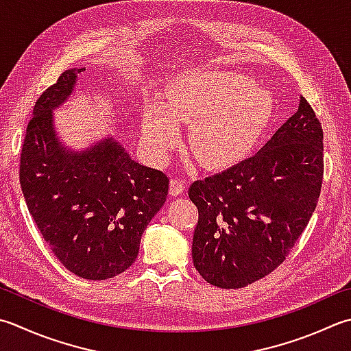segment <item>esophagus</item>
I'll list each match as a JSON object with an SVG mask.
<instances>
[{
	"instance_id": "esophagus-1",
	"label": "esophagus",
	"mask_w": 351,
	"mask_h": 351,
	"mask_svg": "<svg viewBox=\"0 0 351 351\" xmlns=\"http://www.w3.org/2000/svg\"><path fill=\"white\" fill-rule=\"evenodd\" d=\"M185 190V181H182L181 178H171L170 180V195L171 196H178L181 195Z\"/></svg>"
}]
</instances>
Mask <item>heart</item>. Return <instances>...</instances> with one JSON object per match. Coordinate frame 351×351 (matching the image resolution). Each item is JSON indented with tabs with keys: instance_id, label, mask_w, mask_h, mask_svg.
Here are the masks:
<instances>
[{
	"instance_id": "heart-1",
	"label": "heart",
	"mask_w": 351,
	"mask_h": 351,
	"mask_svg": "<svg viewBox=\"0 0 351 351\" xmlns=\"http://www.w3.org/2000/svg\"><path fill=\"white\" fill-rule=\"evenodd\" d=\"M169 106L184 123H193L189 143L196 160L219 169L250 152L271 120V94L232 71L184 75L171 85ZM180 138V125L166 103L149 101L143 114V140L150 155L164 158Z\"/></svg>"
}]
</instances>
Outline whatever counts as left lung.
<instances>
[{
	"mask_svg": "<svg viewBox=\"0 0 351 351\" xmlns=\"http://www.w3.org/2000/svg\"><path fill=\"white\" fill-rule=\"evenodd\" d=\"M322 128L308 101L260 152L190 185L199 219L193 265L222 289H239L285 262L311 221L324 175Z\"/></svg>",
	"mask_w": 351,
	"mask_h": 351,
	"instance_id": "left-lung-1",
	"label": "left lung"
}]
</instances>
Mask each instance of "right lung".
<instances>
[{"label":"right lung","mask_w":351,"mask_h":351,"mask_svg":"<svg viewBox=\"0 0 351 351\" xmlns=\"http://www.w3.org/2000/svg\"><path fill=\"white\" fill-rule=\"evenodd\" d=\"M85 68L59 75L34 103L21 149L19 182L27 208L54 256L86 280H106L135 262L141 236L166 202L169 178L135 162L108 138L80 154L59 143L51 111Z\"/></svg>","instance_id":"right-lung-1"}]
</instances>
